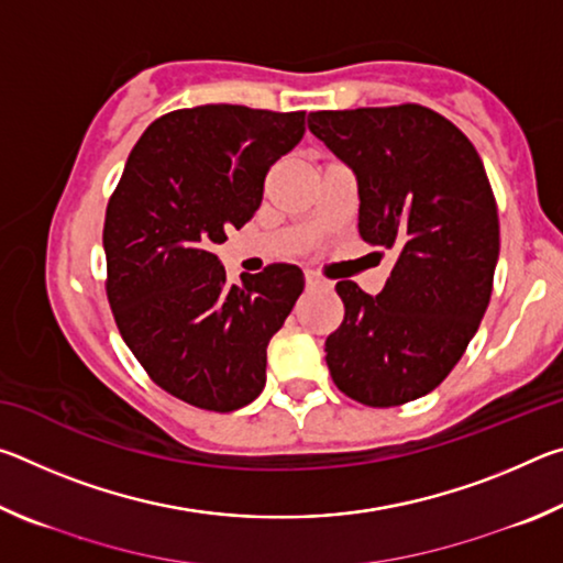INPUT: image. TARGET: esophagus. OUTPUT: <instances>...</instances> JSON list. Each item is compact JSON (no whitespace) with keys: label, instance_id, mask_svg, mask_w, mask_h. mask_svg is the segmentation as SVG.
I'll list each match as a JSON object with an SVG mask.
<instances>
[{"label":"esophagus","instance_id":"34e87169","mask_svg":"<svg viewBox=\"0 0 563 563\" xmlns=\"http://www.w3.org/2000/svg\"><path fill=\"white\" fill-rule=\"evenodd\" d=\"M305 285H308V288H328V283L312 271H305Z\"/></svg>","mask_w":563,"mask_h":563}]
</instances>
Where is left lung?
Segmentation results:
<instances>
[{
    "mask_svg": "<svg viewBox=\"0 0 563 563\" xmlns=\"http://www.w3.org/2000/svg\"><path fill=\"white\" fill-rule=\"evenodd\" d=\"M310 131L355 170L360 235L395 251L375 298L340 280L345 320L325 340L340 393L397 407L442 383L492 298L499 216L472 141L419 103L312 111Z\"/></svg>",
    "mask_w": 563,
    "mask_h": 563,
    "instance_id": "1",
    "label": "left lung"
}]
</instances>
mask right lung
<instances>
[{
  "instance_id": "1",
  "label": "right lung",
  "mask_w": 563,
  "mask_h": 563,
  "mask_svg": "<svg viewBox=\"0 0 563 563\" xmlns=\"http://www.w3.org/2000/svg\"><path fill=\"white\" fill-rule=\"evenodd\" d=\"M305 111L206 103L156 119L113 190L103 251L123 342L184 402L233 412L263 393L265 350L302 292L298 265L228 285L211 253L251 221L271 166L300 144Z\"/></svg>"
}]
</instances>
